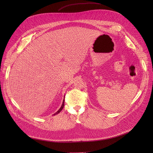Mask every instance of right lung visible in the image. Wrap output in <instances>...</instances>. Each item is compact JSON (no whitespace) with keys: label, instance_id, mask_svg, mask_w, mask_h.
I'll return each instance as SVG.
<instances>
[{"label":"right lung","instance_id":"right-lung-1","mask_svg":"<svg viewBox=\"0 0 153 153\" xmlns=\"http://www.w3.org/2000/svg\"><path fill=\"white\" fill-rule=\"evenodd\" d=\"M64 102H65V99H63V103H62V106H61V107L60 108V109L56 113H54L53 115H56V114H59L62 110V109H63V106H64Z\"/></svg>","mask_w":153,"mask_h":153}]
</instances>
